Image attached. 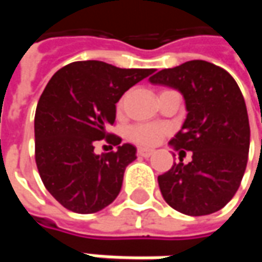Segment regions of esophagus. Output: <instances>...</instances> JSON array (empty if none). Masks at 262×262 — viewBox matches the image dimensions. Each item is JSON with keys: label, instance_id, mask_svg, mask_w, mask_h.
<instances>
[{"label": "esophagus", "instance_id": "obj_1", "mask_svg": "<svg viewBox=\"0 0 262 262\" xmlns=\"http://www.w3.org/2000/svg\"><path fill=\"white\" fill-rule=\"evenodd\" d=\"M137 155L140 157H150L153 155V150H147V148H138Z\"/></svg>", "mask_w": 262, "mask_h": 262}]
</instances>
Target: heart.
<instances>
[{"label":"heart","instance_id":"heart-1","mask_svg":"<svg viewBox=\"0 0 262 262\" xmlns=\"http://www.w3.org/2000/svg\"><path fill=\"white\" fill-rule=\"evenodd\" d=\"M166 134V128L157 124H138L129 129V138L141 146H155Z\"/></svg>","mask_w":262,"mask_h":262}]
</instances>
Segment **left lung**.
Returning a JSON list of instances; mask_svg holds the SVG:
<instances>
[{"label": "left lung", "instance_id": "8db88e82", "mask_svg": "<svg viewBox=\"0 0 262 262\" xmlns=\"http://www.w3.org/2000/svg\"><path fill=\"white\" fill-rule=\"evenodd\" d=\"M153 84L179 90L185 99V122L170 140L179 155L192 160L173 163L157 178L169 206L188 216L216 213L236 194L249 153V119L241 89L226 70L194 59L150 77Z\"/></svg>", "mask_w": 262, "mask_h": 262}]
</instances>
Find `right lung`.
I'll use <instances>...</instances> for the list:
<instances>
[{
  "label": "right lung",
  "instance_id": "1",
  "mask_svg": "<svg viewBox=\"0 0 262 262\" xmlns=\"http://www.w3.org/2000/svg\"><path fill=\"white\" fill-rule=\"evenodd\" d=\"M153 68H118L102 61H77L58 70L35 114V159L40 179L56 201L80 214L100 211L115 200L136 147L107 133L116 103ZM106 138L118 150L94 155Z\"/></svg>",
  "mask_w": 262,
  "mask_h": 262
}]
</instances>
